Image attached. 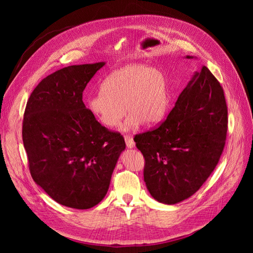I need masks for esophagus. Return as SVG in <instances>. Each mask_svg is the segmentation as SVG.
I'll return each mask as SVG.
<instances>
[{
    "label": "esophagus",
    "mask_w": 253,
    "mask_h": 253,
    "mask_svg": "<svg viewBox=\"0 0 253 253\" xmlns=\"http://www.w3.org/2000/svg\"><path fill=\"white\" fill-rule=\"evenodd\" d=\"M125 140H126V147L128 149H132L135 147V141L133 139V137L131 135H126L125 136Z\"/></svg>",
    "instance_id": "esophagus-1"
}]
</instances>
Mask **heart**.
<instances>
[{
  "instance_id": "1",
  "label": "heart",
  "mask_w": 253,
  "mask_h": 253,
  "mask_svg": "<svg viewBox=\"0 0 253 253\" xmlns=\"http://www.w3.org/2000/svg\"><path fill=\"white\" fill-rule=\"evenodd\" d=\"M169 104L165 75L157 68L141 64L126 65L112 72L99 91L87 100V110L106 127H115L129 113L125 129L141 122L153 126L162 120Z\"/></svg>"
}]
</instances>
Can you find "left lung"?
I'll return each instance as SVG.
<instances>
[{"instance_id":"obj_1","label":"left lung","mask_w":253,"mask_h":253,"mask_svg":"<svg viewBox=\"0 0 253 253\" xmlns=\"http://www.w3.org/2000/svg\"><path fill=\"white\" fill-rule=\"evenodd\" d=\"M227 128L224 89L208 67L203 66L181 91L167 119L134 137L144 157L143 178L151 195L167 205L192 196L218 164Z\"/></svg>"}]
</instances>
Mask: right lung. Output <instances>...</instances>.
Segmentation results:
<instances>
[{"instance_id":"add662e5","label":"right lung","mask_w":253,"mask_h":253,"mask_svg":"<svg viewBox=\"0 0 253 253\" xmlns=\"http://www.w3.org/2000/svg\"><path fill=\"white\" fill-rule=\"evenodd\" d=\"M104 62L71 65L44 78L30 95L22 138L33 179L53 201L89 209L108 192L120 153V133L96 120L83 90Z\"/></svg>"}]
</instances>
